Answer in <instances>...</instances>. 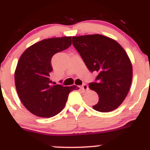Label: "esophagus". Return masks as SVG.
<instances>
[{
    "instance_id": "obj_1",
    "label": "esophagus",
    "mask_w": 150,
    "mask_h": 150,
    "mask_svg": "<svg viewBox=\"0 0 150 150\" xmlns=\"http://www.w3.org/2000/svg\"><path fill=\"white\" fill-rule=\"evenodd\" d=\"M81 89L83 92H85V91H87L88 89H89V87H88V86L86 84H83L81 86Z\"/></svg>"
}]
</instances>
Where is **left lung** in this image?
I'll return each instance as SVG.
<instances>
[{"label": "left lung", "mask_w": 150, "mask_h": 150, "mask_svg": "<svg viewBox=\"0 0 150 150\" xmlns=\"http://www.w3.org/2000/svg\"><path fill=\"white\" fill-rule=\"evenodd\" d=\"M72 44L91 72H98L97 82L89 84L99 100L95 110L108 112L122 103L132 80V67L128 54L116 40L102 35L72 37Z\"/></svg>", "instance_id": "left-lung-1"}]
</instances>
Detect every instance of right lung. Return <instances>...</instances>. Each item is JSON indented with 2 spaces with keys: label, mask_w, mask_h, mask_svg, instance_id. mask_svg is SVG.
Returning <instances> with one entry per match:
<instances>
[{
  "label": "right lung",
  "mask_w": 150,
  "mask_h": 150,
  "mask_svg": "<svg viewBox=\"0 0 150 150\" xmlns=\"http://www.w3.org/2000/svg\"><path fill=\"white\" fill-rule=\"evenodd\" d=\"M72 44V37L52 38L26 49L18 61L15 72L16 90L21 101L33 115L51 117L65 107L69 93L77 86L51 85V59L55 53Z\"/></svg>",
  "instance_id": "add662e5"
}]
</instances>
